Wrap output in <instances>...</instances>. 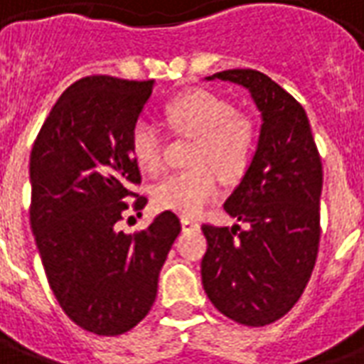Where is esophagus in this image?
<instances>
[{"label": "esophagus", "mask_w": 364, "mask_h": 364, "mask_svg": "<svg viewBox=\"0 0 364 364\" xmlns=\"http://www.w3.org/2000/svg\"><path fill=\"white\" fill-rule=\"evenodd\" d=\"M181 228L183 232H195V230L200 228V224L193 218H181Z\"/></svg>", "instance_id": "esophagus-1"}]
</instances>
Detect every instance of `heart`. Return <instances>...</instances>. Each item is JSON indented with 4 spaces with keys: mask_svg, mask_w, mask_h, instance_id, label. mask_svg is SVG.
<instances>
[{
    "mask_svg": "<svg viewBox=\"0 0 364 364\" xmlns=\"http://www.w3.org/2000/svg\"><path fill=\"white\" fill-rule=\"evenodd\" d=\"M167 127L195 138L189 154L191 169L166 177L154 191L161 208L195 216L220 195V175L237 181L252 164L257 132L247 117L208 91H191L166 105ZM130 151L146 173L158 175L166 166L164 140L148 120H138L130 130Z\"/></svg>",
    "mask_w": 364,
    "mask_h": 364,
    "instance_id": "1",
    "label": "heart"
}]
</instances>
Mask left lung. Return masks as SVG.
Returning <instances> with one entry per match:
<instances>
[{"instance_id":"1","label":"left lung","mask_w":364,"mask_h":364,"mask_svg":"<svg viewBox=\"0 0 364 364\" xmlns=\"http://www.w3.org/2000/svg\"><path fill=\"white\" fill-rule=\"evenodd\" d=\"M206 80L244 85L263 117L252 164L224 210L250 228L203 224V287L230 320L273 323L302 296L320 247L323 171L302 105L255 70H226Z\"/></svg>"}]
</instances>
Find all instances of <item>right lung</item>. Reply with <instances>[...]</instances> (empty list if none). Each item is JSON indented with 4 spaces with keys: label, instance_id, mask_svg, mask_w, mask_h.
Segmentation results:
<instances>
[{
    "label": "right lung",
    "instance_id": "add662e5",
    "mask_svg": "<svg viewBox=\"0 0 364 364\" xmlns=\"http://www.w3.org/2000/svg\"><path fill=\"white\" fill-rule=\"evenodd\" d=\"M151 85L111 75L77 80L31 151V228L44 273L68 318L95 336H120L146 318L181 232L171 210L134 234L119 230L127 210L140 214L148 203L132 191L142 177L130 130Z\"/></svg>",
    "mask_w": 364,
    "mask_h": 364
}]
</instances>
